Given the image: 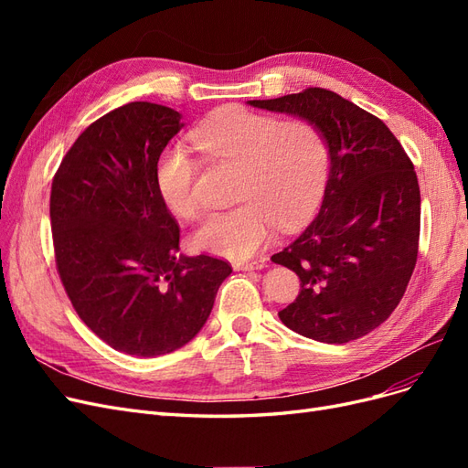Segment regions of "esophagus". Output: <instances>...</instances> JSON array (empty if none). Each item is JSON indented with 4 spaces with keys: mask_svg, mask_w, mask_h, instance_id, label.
I'll use <instances>...</instances> for the list:
<instances>
[{
    "mask_svg": "<svg viewBox=\"0 0 468 468\" xmlns=\"http://www.w3.org/2000/svg\"><path fill=\"white\" fill-rule=\"evenodd\" d=\"M263 267H267V263L263 260L244 263V265H236L238 271H260V269H263Z\"/></svg>",
    "mask_w": 468,
    "mask_h": 468,
    "instance_id": "esophagus-1",
    "label": "esophagus"
}]
</instances>
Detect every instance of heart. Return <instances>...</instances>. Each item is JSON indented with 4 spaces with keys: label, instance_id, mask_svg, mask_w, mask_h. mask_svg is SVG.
<instances>
[{
    "label": "heart",
    "instance_id": "1",
    "mask_svg": "<svg viewBox=\"0 0 468 468\" xmlns=\"http://www.w3.org/2000/svg\"><path fill=\"white\" fill-rule=\"evenodd\" d=\"M193 143L208 160L238 167L236 201L242 203L210 215L193 234V246L205 253L244 261L271 242L275 224L296 229L322 199L330 148L314 122L229 107L197 126ZM199 176V162L183 146L164 150L155 165L162 199L183 220L201 215Z\"/></svg>",
    "mask_w": 468,
    "mask_h": 468
}]
</instances>
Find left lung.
I'll return each instance as SVG.
<instances>
[{"instance_id":"1","label":"left lung","mask_w":468,"mask_h":468,"mask_svg":"<svg viewBox=\"0 0 468 468\" xmlns=\"http://www.w3.org/2000/svg\"><path fill=\"white\" fill-rule=\"evenodd\" d=\"M248 103L314 122L330 148L318 217L271 258L301 279L281 322L322 344L367 335L399 306L416 267L414 164L385 122L334 91L308 88Z\"/></svg>"}]
</instances>
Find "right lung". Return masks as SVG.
Masks as SVG:
<instances>
[{
    "mask_svg": "<svg viewBox=\"0 0 468 468\" xmlns=\"http://www.w3.org/2000/svg\"><path fill=\"white\" fill-rule=\"evenodd\" d=\"M165 105L126 103L83 131L52 181L56 267L78 316L112 349L172 353L201 332L232 267L177 256L155 165L179 131Z\"/></svg>",
    "mask_w": 468,
    "mask_h": 468,
    "instance_id": "1",
    "label": "right lung"
}]
</instances>
